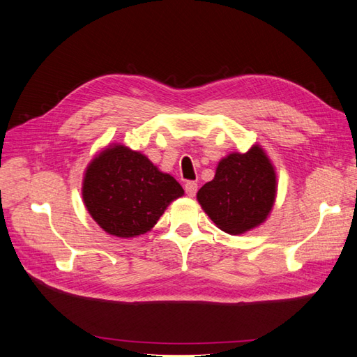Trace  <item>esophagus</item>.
Here are the masks:
<instances>
[{"label":"esophagus","instance_id":"esophagus-1","mask_svg":"<svg viewBox=\"0 0 357 357\" xmlns=\"http://www.w3.org/2000/svg\"><path fill=\"white\" fill-rule=\"evenodd\" d=\"M184 188H185V193H187L190 197H193V196L196 195V192H197V184H196L195 181H188V182H185Z\"/></svg>","mask_w":357,"mask_h":357}]
</instances>
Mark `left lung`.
I'll return each instance as SVG.
<instances>
[{"label": "left lung", "mask_w": 357, "mask_h": 357, "mask_svg": "<svg viewBox=\"0 0 357 357\" xmlns=\"http://www.w3.org/2000/svg\"><path fill=\"white\" fill-rule=\"evenodd\" d=\"M197 202L219 229L245 234L269 218L277 197V173L268 153L254 144L222 158L214 179L197 192Z\"/></svg>", "instance_id": "obj_1"}]
</instances>
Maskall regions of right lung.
I'll use <instances>...</instances> for the list:
<instances>
[{
    "instance_id": "obj_1",
    "label": "right lung",
    "mask_w": 357,
    "mask_h": 357,
    "mask_svg": "<svg viewBox=\"0 0 357 357\" xmlns=\"http://www.w3.org/2000/svg\"><path fill=\"white\" fill-rule=\"evenodd\" d=\"M184 195L179 182L141 152L120 143L97 153L84 175L82 197L107 234L130 238L151 231L165 208Z\"/></svg>"
}]
</instances>
